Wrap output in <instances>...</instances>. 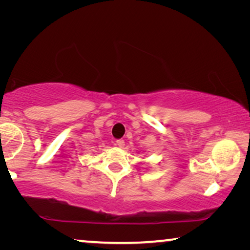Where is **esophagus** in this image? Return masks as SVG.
Segmentation results:
<instances>
[{
  "label": "esophagus",
  "mask_w": 250,
  "mask_h": 250,
  "mask_svg": "<svg viewBox=\"0 0 250 250\" xmlns=\"http://www.w3.org/2000/svg\"><path fill=\"white\" fill-rule=\"evenodd\" d=\"M117 146L122 149V147L125 146V141L121 140V139H120V140H117Z\"/></svg>",
  "instance_id": "obj_1"
}]
</instances>
